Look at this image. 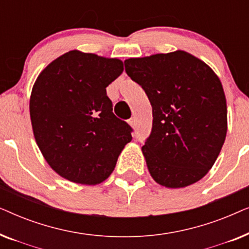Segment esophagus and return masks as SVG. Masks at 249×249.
<instances>
[{
    "label": "esophagus",
    "instance_id": "34e87169",
    "mask_svg": "<svg viewBox=\"0 0 249 249\" xmlns=\"http://www.w3.org/2000/svg\"><path fill=\"white\" fill-rule=\"evenodd\" d=\"M128 122H129V124H130L132 128H135V127H136V119H135V117H134V118H131L130 120H129Z\"/></svg>",
    "mask_w": 249,
    "mask_h": 249
}]
</instances>
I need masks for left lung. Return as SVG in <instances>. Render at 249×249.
Listing matches in <instances>:
<instances>
[{
    "mask_svg": "<svg viewBox=\"0 0 249 249\" xmlns=\"http://www.w3.org/2000/svg\"><path fill=\"white\" fill-rule=\"evenodd\" d=\"M124 67L153 108L152 132L142 147L152 178L166 188L199 181L227 136V101L219 77L181 50L130 57Z\"/></svg>",
    "mask_w": 249,
    "mask_h": 249,
    "instance_id": "8db88e82",
    "label": "left lung"
}]
</instances>
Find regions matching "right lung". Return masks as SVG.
Masks as SVG:
<instances>
[{"instance_id":"right-lung-1","label":"right lung","mask_w":249,"mask_h":249,"mask_svg":"<svg viewBox=\"0 0 249 249\" xmlns=\"http://www.w3.org/2000/svg\"><path fill=\"white\" fill-rule=\"evenodd\" d=\"M124 72L117 57L72 50L38 74L30 121L45 161L62 178L94 186L113 172L131 128L112 112L107 87Z\"/></svg>"}]
</instances>
